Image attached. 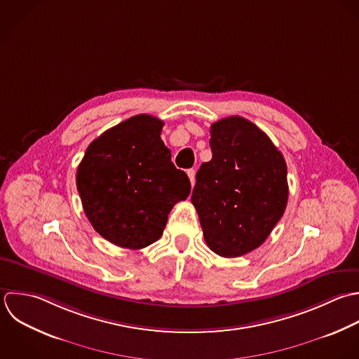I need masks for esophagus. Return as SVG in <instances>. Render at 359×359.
<instances>
[{"label": "esophagus", "instance_id": "obj_1", "mask_svg": "<svg viewBox=\"0 0 359 359\" xmlns=\"http://www.w3.org/2000/svg\"><path fill=\"white\" fill-rule=\"evenodd\" d=\"M187 176H189V179H190L191 186H194V183H196V170H194V169H189V170H187Z\"/></svg>", "mask_w": 359, "mask_h": 359}]
</instances>
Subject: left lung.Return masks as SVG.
Returning a JSON list of instances; mask_svg holds the SVG:
<instances>
[{
  "label": "left lung",
  "mask_w": 359,
  "mask_h": 359,
  "mask_svg": "<svg viewBox=\"0 0 359 359\" xmlns=\"http://www.w3.org/2000/svg\"><path fill=\"white\" fill-rule=\"evenodd\" d=\"M212 159L197 175L191 203L208 248L222 257L257 249L284 215L287 163L269 135L231 116L211 126Z\"/></svg>",
  "instance_id": "1"
}]
</instances>
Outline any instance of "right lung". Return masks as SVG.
I'll list each match as a JSON object with an SVG mask.
<instances>
[{"label": "right lung", "mask_w": 359, "mask_h": 359, "mask_svg": "<svg viewBox=\"0 0 359 359\" xmlns=\"http://www.w3.org/2000/svg\"><path fill=\"white\" fill-rule=\"evenodd\" d=\"M163 121L138 114L93 140L76 170V189L93 229L130 250L156 242L173 205L190 194L161 140Z\"/></svg>", "instance_id": "1"}]
</instances>
